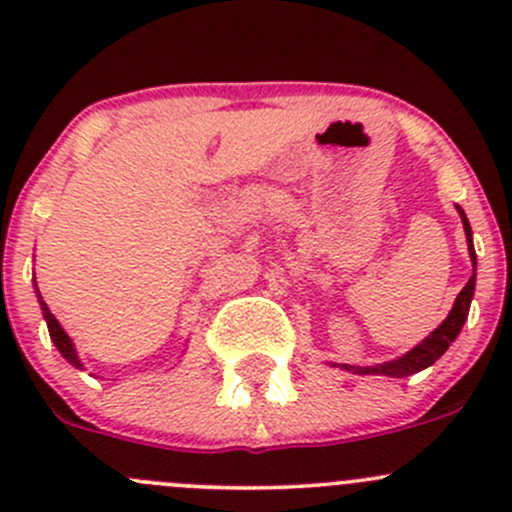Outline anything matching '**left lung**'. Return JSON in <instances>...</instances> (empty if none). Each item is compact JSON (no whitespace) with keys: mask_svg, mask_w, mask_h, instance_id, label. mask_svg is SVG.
I'll return each mask as SVG.
<instances>
[{"mask_svg":"<svg viewBox=\"0 0 512 512\" xmlns=\"http://www.w3.org/2000/svg\"><path fill=\"white\" fill-rule=\"evenodd\" d=\"M458 215H461L463 230H466L468 255H471V262H473V275H471V280L466 282V287L458 292L456 302H453V309L448 312V317L443 319L441 327L433 329V332L428 334V337L423 339L418 347L411 349V352H406L404 356H399L396 361H386V364H376V366L342 364V369L354 371V374H381V376H394V379H404V376H411V374H416V371L431 366L433 361L441 359V354L451 347L453 339H456L458 332L463 329V322L468 319V309H471L473 292H476V250H473V230H471V223H468L466 213H463L461 208H458Z\"/></svg>","mask_w":512,"mask_h":512,"instance_id":"obj_1","label":"left lung"}]
</instances>
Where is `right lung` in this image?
Listing matches in <instances>:
<instances>
[{"mask_svg":"<svg viewBox=\"0 0 512 512\" xmlns=\"http://www.w3.org/2000/svg\"><path fill=\"white\" fill-rule=\"evenodd\" d=\"M34 287H36V282H34ZM36 294H39V287H36ZM39 304H41V312H44L46 327H49L51 342L56 344V349H59L61 356H64V359L69 361L71 366H76V369H84V364H81V361H79V356H76L74 342H71V339H69V334H66L64 329H61V324L56 322V317H54V314L49 312V307H46V302H44V299H41V294H39Z\"/></svg>","mask_w":512,"mask_h":512,"instance_id":"1","label":"right lung"}]
</instances>
